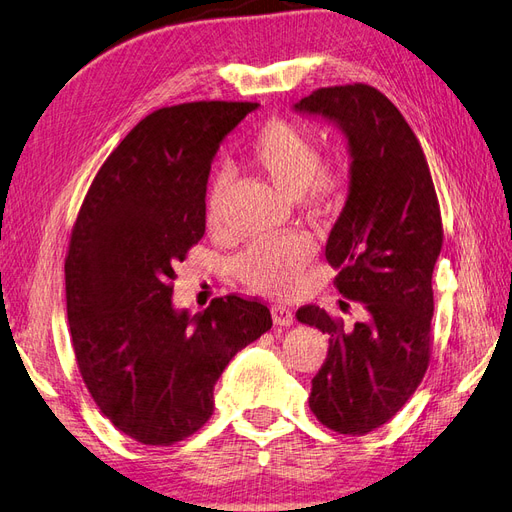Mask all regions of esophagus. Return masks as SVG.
I'll list each match as a JSON object with an SVG mask.
<instances>
[{"mask_svg": "<svg viewBox=\"0 0 512 512\" xmlns=\"http://www.w3.org/2000/svg\"><path fill=\"white\" fill-rule=\"evenodd\" d=\"M272 320L279 326H290V324H294V313L290 307H285V305H272Z\"/></svg>", "mask_w": 512, "mask_h": 512, "instance_id": "1", "label": "esophagus"}]
</instances>
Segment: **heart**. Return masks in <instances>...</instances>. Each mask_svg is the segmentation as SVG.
<instances>
[{
  "label": "heart",
  "mask_w": 512,
  "mask_h": 512,
  "mask_svg": "<svg viewBox=\"0 0 512 512\" xmlns=\"http://www.w3.org/2000/svg\"><path fill=\"white\" fill-rule=\"evenodd\" d=\"M246 155L261 175L283 192L313 207H333L346 196L352 181V157L346 149L320 153L311 127L287 116H270L246 142ZM231 175L216 170L205 192V225L216 238H229ZM316 257V244L305 231H290L253 242L235 259L238 277L253 290L281 296L292 290Z\"/></svg>",
  "instance_id": "1"
}]
</instances>
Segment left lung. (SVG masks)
<instances>
[{
	"label": "left lung",
	"mask_w": 512,
	"mask_h": 512,
	"mask_svg": "<svg viewBox=\"0 0 512 512\" xmlns=\"http://www.w3.org/2000/svg\"><path fill=\"white\" fill-rule=\"evenodd\" d=\"M346 131L350 194L326 242L335 287L365 318L346 329L318 305L298 322L329 335L309 409L339 435L381 428L406 404L430 363L432 270L443 246L441 207L426 155L400 110L368 84L318 88L296 103ZM342 307H350L342 300Z\"/></svg>",
	"instance_id": "1"
}]
</instances>
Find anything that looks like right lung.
Instances as JSON below:
<instances>
[{
  "label": "right lung",
  "mask_w": 512,
  "mask_h": 512,
  "mask_svg": "<svg viewBox=\"0 0 512 512\" xmlns=\"http://www.w3.org/2000/svg\"><path fill=\"white\" fill-rule=\"evenodd\" d=\"M255 101H190L151 112L101 164L71 231L64 283L77 370L99 411L144 445H173L214 413L227 363L270 326L257 298L173 309L175 266L205 233L220 140Z\"/></svg>",
  "instance_id": "1"
}]
</instances>
